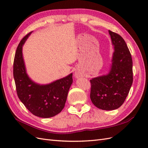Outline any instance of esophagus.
Returning <instances> with one entry per match:
<instances>
[{"mask_svg":"<svg viewBox=\"0 0 148 148\" xmlns=\"http://www.w3.org/2000/svg\"><path fill=\"white\" fill-rule=\"evenodd\" d=\"M74 76L75 78H79V77H83L84 76V74L81 72L80 71L77 70L74 73Z\"/></svg>","mask_w":148,"mask_h":148,"instance_id":"34e87169","label":"esophagus"}]
</instances>
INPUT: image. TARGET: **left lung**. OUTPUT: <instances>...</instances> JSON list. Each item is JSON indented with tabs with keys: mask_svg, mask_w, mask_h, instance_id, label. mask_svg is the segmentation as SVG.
I'll return each instance as SVG.
<instances>
[{
	"mask_svg": "<svg viewBox=\"0 0 148 148\" xmlns=\"http://www.w3.org/2000/svg\"><path fill=\"white\" fill-rule=\"evenodd\" d=\"M114 51L108 73L90 80V99L95 107L113 110L121 107L133 83V61L126 42L108 30Z\"/></svg>",
	"mask_w": 148,
	"mask_h": 148,
	"instance_id": "8db88e82",
	"label": "left lung"
}]
</instances>
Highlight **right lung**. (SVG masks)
Returning <instances> with one entry per match:
<instances>
[{
  "mask_svg": "<svg viewBox=\"0 0 148 148\" xmlns=\"http://www.w3.org/2000/svg\"><path fill=\"white\" fill-rule=\"evenodd\" d=\"M32 33L21 40L16 48L14 77L21 102L34 115L46 119L56 115L64 108L73 84V73L47 84H40L32 81L27 73L22 53L23 46Z\"/></svg>",
  "mask_w": 148,
  "mask_h": 148,
  "instance_id": "add662e5",
  "label": "right lung"
}]
</instances>
